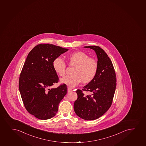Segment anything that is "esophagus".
<instances>
[{
  "label": "esophagus",
  "instance_id": "34e87169",
  "mask_svg": "<svg viewBox=\"0 0 146 146\" xmlns=\"http://www.w3.org/2000/svg\"><path fill=\"white\" fill-rule=\"evenodd\" d=\"M72 91V89L70 88V87H68V92H70Z\"/></svg>",
  "mask_w": 146,
  "mask_h": 146
}]
</instances>
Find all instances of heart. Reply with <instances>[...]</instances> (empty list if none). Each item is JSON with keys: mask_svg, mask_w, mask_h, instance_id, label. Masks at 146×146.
I'll list each match as a JSON object with an SVG mask.
<instances>
[{"mask_svg": "<svg viewBox=\"0 0 146 146\" xmlns=\"http://www.w3.org/2000/svg\"><path fill=\"white\" fill-rule=\"evenodd\" d=\"M69 65L74 66L73 74L66 76L61 80V82L69 87H74L81 81L83 83L91 82L96 77L98 72V64L95 59L89 57L88 55L82 51H76L67 56ZM54 70L60 76H64L66 64L61 58L54 60L52 63Z\"/></svg>", "mask_w": 146, "mask_h": 146, "instance_id": "heart-1", "label": "heart"}]
</instances>
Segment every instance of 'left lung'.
<instances>
[{"instance_id": "obj_1", "label": "left lung", "mask_w": 146, "mask_h": 146, "mask_svg": "<svg viewBox=\"0 0 146 146\" xmlns=\"http://www.w3.org/2000/svg\"><path fill=\"white\" fill-rule=\"evenodd\" d=\"M94 50L98 58V69L96 77L82 90L76 92L78 99L74 103L76 115L86 120L100 117L111 107L116 86V78L112 62L99 46H85ZM83 91L91 93L85 96Z\"/></svg>"}]
</instances>
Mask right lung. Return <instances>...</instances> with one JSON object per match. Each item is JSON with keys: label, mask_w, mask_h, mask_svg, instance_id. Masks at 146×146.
<instances>
[{"label": "right lung", "mask_w": 146, "mask_h": 146, "mask_svg": "<svg viewBox=\"0 0 146 146\" xmlns=\"http://www.w3.org/2000/svg\"><path fill=\"white\" fill-rule=\"evenodd\" d=\"M68 50L51 44H39L28 54L20 75L19 88L27 111L36 118L46 120L55 116L67 93L64 84L56 88H48L59 81L53 61Z\"/></svg>", "instance_id": "obj_1"}]
</instances>
